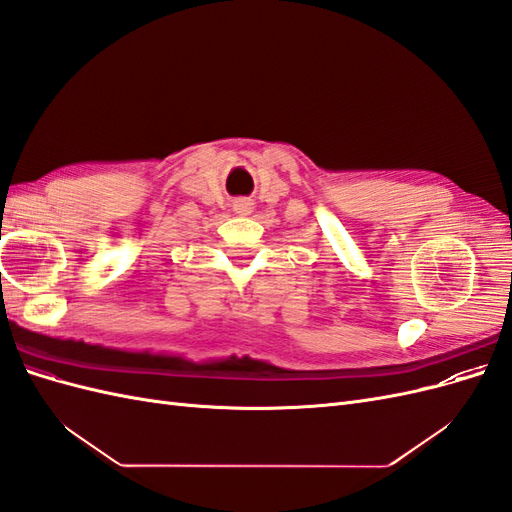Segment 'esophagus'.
<instances>
[{"label":"esophagus","mask_w":512,"mask_h":512,"mask_svg":"<svg viewBox=\"0 0 512 512\" xmlns=\"http://www.w3.org/2000/svg\"><path fill=\"white\" fill-rule=\"evenodd\" d=\"M232 209H235V213H241V215L252 213L254 200H252V198H237L235 203H232Z\"/></svg>","instance_id":"esophagus-1"}]
</instances>
